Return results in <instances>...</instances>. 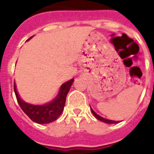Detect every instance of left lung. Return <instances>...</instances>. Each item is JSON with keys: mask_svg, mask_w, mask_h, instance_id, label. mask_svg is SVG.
Wrapping results in <instances>:
<instances>
[{"mask_svg": "<svg viewBox=\"0 0 154 154\" xmlns=\"http://www.w3.org/2000/svg\"><path fill=\"white\" fill-rule=\"evenodd\" d=\"M90 109H91L92 113L94 114V117H96L97 119H98L99 121H101V122H105V123H107V124H117V123L120 122H116V121H112V120H109V119H106V118H104V117H101L100 115L97 114L96 112H94V110H93V109H92L91 107H90Z\"/></svg>", "mask_w": 154, "mask_h": 154, "instance_id": "left-lung-1", "label": "left lung"}]
</instances>
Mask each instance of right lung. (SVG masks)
Masks as SVG:
<instances>
[{"instance_id":"1","label":"right lung","mask_w":154,"mask_h":154,"mask_svg":"<svg viewBox=\"0 0 154 154\" xmlns=\"http://www.w3.org/2000/svg\"><path fill=\"white\" fill-rule=\"evenodd\" d=\"M73 81L74 79L72 78L61 85L58 94L55 98L43 105L29 104L20 99L16 88L15 83H14V92L20 107L32 122H36L37 124H48L56 121L62 113L65 105L66 96L69 91L70 87L72 85Z\"/></svg>"}]
</instances>
